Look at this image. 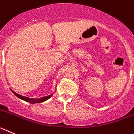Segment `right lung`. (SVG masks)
<instances>
[{
  "label": "right lung",
  "mask_w": 134,
  "mask_h": 134,
  "mask_svg": "<svg viewBox=\"0 0 134 134\" xmlns=\"http://www.w3.org/2000/svg\"><path fill=\"white\" fill-rule=\"evenodd\" d=\"M13 91V93L18 97L19 98L21 99L24 100L25 102H29L30 103H41V102H44V101H46L48 99L50 98L52 95H51V96H45V97H41V98H38V99H32V98H29V97H25V96H20L19 94L16 93V92H14V91L11 90Z\"/></svg>",
  "instance_id": "obj_1"
}]
</instances>
